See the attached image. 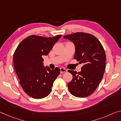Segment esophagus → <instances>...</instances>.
I'll return each instance as SVG.
<instances>
[{
    "label": "esophagus",
    "mask_w": 121,
    "mask_h": 121,
    "mask_svg": "<svg viewBox=\"0 0 121 121\" xmlns=\"http://www.w3.org/2000/svg\"><path fill=\"white\" fill-rule=\"evenodd\" d=\"M60 72L61 73H66L67 72V70L66 69H65V68L61 67V68H60Z\"/></svg>",
    "instance_id": "34e87169"
}]
</instances>
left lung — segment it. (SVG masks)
Returning a JSON list of instances; mask_svg holds the SVG:
<instances>
[{
  "instance_id": "1",
  "label": "left lung",
  "mask_w": 121,
  "mask_h": 121,
  "mask_svg": "<svg viewBox=\"0 0 121 121\" xmlns=\"http://www.w3.org/2000/svg\"><path fill=\"white\" fill-rule=\"evenodd\" d=\"M74 43V59L83 64L81 71L68 70L73 80L68 84L71 94L85 97L92 94L102 80L105 67V53L102 44L95 36L84 32L64 36Z\"/></svg>"
}]
</instances>
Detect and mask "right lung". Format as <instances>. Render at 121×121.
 I'll return each instance as SVG.
<instances>
[{
	"label": "right lung",
	"instance_id": "1",
	"mask_svg": "<svg viewBox=\"0 0 121 121\" xmlns=\"http://www.w3.org/2000/svg\"><path fill=\"white\" fill-rule=\"evenodd\" d=\"M61 35L45 38L30 35L19 44L13 55V64L19 83L28 96L36 99L47 96L54 81L60 73L58 67L51 70L43 65L47 55Z\"/></svg>",
	"mask_w": 121,
	"mask_h": 121
}]
</instances>
